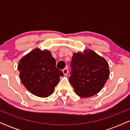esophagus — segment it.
<instances>
[{
	"label": "esophagus",
	"instance_id": "34e87169",
	"mask_svg": "<svg viewBox=\"0 0 130 130\" xmlns=\"http://www.w3.org/2000/svg\"><path fill=\"white\" fill-rule=\"evenodd\" d=\"M62 72H63L64 75L67 76L68 73V69H67V68H65V69H63V70H62Z\"/></svg>",
	"mask_w": 130,
	"mask_h": 130
}]
</instances>
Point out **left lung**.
<instances>
[{"mask_svg":"<svg viewBox=\"0 0 130 130\" xmlns=\"http://www.w3.org/2000/svg\"><path fill=\"white\" fill-rule=\"evenodd\" d=\"M70 83L80 97L93 96L104 87L109 76L107 61L92 50L73 54Z\"/></svg>","mask_w":130,"mask_h":130,"instance_id":"8db88e82","label":"left lung"}]
</instances>
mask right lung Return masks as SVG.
<instances>
[{"label": "right lung", "mask_w": 130, "mask_h": 130, "mask_svg": "<svg viewBox=\"0 0 130 130\" xmlns=\"http://www.w3.org/2000/svg\"><path fill=\"white\" fill-rule=\"evenodd\" d=\"M50 51L36 48L19 61L18 70L24 87L35 96L46 98L53 93L63 73L56 67Z\"/></svg>", "instance_id": "obj_1"}]
</instances>
